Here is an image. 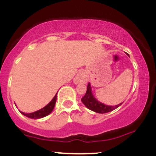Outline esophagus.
<instances>
[{
    "label": "esophagus",
    "mask_w": 156,
    "mask_h": 156,
    "mask_svg": "<svg viewBox=\"0 0 156 156\" xmlns=\"http://www.w3.org/2000/svg\"><path fill=\"white\" fill-rule=\"evenodd\" d=\"M87 81V73L84 71H81L77 74L76 76L74 78V82L75 84H82L86 83Z\"/></svg>",
    "instance_id": "1"
}]
</instances>
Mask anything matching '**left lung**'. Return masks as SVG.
<instances>
[{"instance_id": "1", "label": "left lung", "mask_w": 156, "mask_h": 156, "mask_svg": "<svg viewBox=\"0 0 156 156\" xmlns=\"http://www.w3.org/2000/svg\"><path fill=\"white\" fill-rule=\"evenodd\" d=\"M81 101H82V103H84V106H85L87 108H89V109L92 110V111L95 112L102 113V114H103V113L109 112L117 108L119 106H121V105L122 104V103H120V104L116 105V106H107V105H105L103 104V103H100V102L98 101V100L94 97V95H93L90 83L87 84V92H86L85 95L82 97Z\"/></svg>"}]
</instances>
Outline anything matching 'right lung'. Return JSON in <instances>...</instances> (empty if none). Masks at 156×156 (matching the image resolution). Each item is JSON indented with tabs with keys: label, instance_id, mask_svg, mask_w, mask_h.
<instances>
[{
	"label": "right lung",
	"instance_id": "1",
	"mask_svg": "<svg viewBox=\"0 0 156 156\" xmlns=\"http://www.w3.org/2000/svg\"><path fill=\"white\" fill-rule=\"evenodd\" d=\"M56 96L53 97V100H52L46 106H44L43 108H41V109L38 110V111H36L32 113H25V112H21L23 115H24L25 116H26V117L30 118V119H41V118L48 115L53 111V108H54L55 106V104H56Z\"/></svg>",
	"mask_w": 156,
	"mask_h": 156
}]
</instances>
